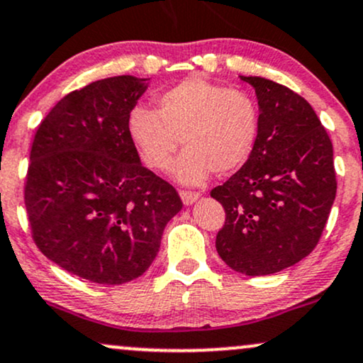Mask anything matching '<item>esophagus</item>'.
Instances as JSON below:
<instances>
[{"mask_svg":"<svg viewBox=\"0 0 363 363\" xmlns=\"http://www.w3.org/2000/svg\"><path fill=\"white\" fill-rule=\"evenodd\" d=\"M181 194V199L182 203H184L186 206H191L192 203H196L197 199H199V192H194V191H181L179 192Z\"/></svg>","mask_w":363,"mask_h":363,"instance_id":"obj_1","label":"esophagus"}]
</instances>
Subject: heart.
<instances>
[{"mask_svg":"<svg viewBox=\"0 0 363 363\" xmlns=\"http://www.w3.org/2000/svg\"><path fill=\"white\" fill-rule=\"evenodd\" d=\"M155 102L157 110L139 105L128 113V134L147 167L166 171L181 139L187 149L174 166V176L184 184H201L213 171L228 176L250 160L259 113L246 91L187 77Z\"/></svg>","mask_w":363,"mask_h":363,"instance_id":"b5f03b06","label":"heart"}]
</instances>
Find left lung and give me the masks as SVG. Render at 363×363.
<instances>
[{"label": "left lung", "mask_w": 363, "mask_h": 363, "mask_svg": "<svg viewBox=\"0 0 363 363\" xmlns=\"http://www.w3.org/2000/svg\"><path fill=\"white\" fill-rule=\"evenodd\" d=\"M253 86L259 132L251 157L214 187L226 221L216 250L247 277L278 273L318 245L337 194L333 145L315 110L288 86L241 77Z\"/></svg>", "instance_id": "8db88e82"}]
</instances>
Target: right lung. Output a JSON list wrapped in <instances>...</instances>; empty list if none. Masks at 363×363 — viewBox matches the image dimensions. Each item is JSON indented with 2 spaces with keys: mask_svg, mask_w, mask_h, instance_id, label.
<instances>
[{
  "mask_svg": "<svg viewBox=\"0 0 363 363\" xmlns=\"http://www.w3.org/2000/svg\"><path fill=\"white\" fill-rule=\"evenodd\" d=\"M149 79L97 80L70 91L36 128L25 182L35 245L65 272L99 284L139 278L182 208L140 164L128 113Z\"/></svg>",
  "mask_w": 363,
  "mask_h": 363,
  "instance_id": "obj_1",
  "label": "right lung"
}]
</instances>
